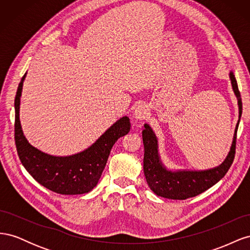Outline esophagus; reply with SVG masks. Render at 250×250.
<instances>
[{
  "label": "esophagus",
  "mask_w": 250,
  "mask_h": 250,
  "mask_svg": "<svg viewBox=\"0 0 250 250\" xmlns=\"http://www.w3.org/2000/svg\"><path fill=\"white\" fill-rule=\"evenodd\" d=\"M149 108L146 104H140L137 106V108L134 109L133 112V118L135 121H142L145 119L148 115Z\"/></svg>",
  "instance_id": "obj_1"
}]
</instances>
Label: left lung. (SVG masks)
<instances>
[{
    "label": "left lung",
    "mask_w": 250,
    "mask_h": 250,
    "mask_svg": "<svg viewBox=\"0 0 250 250\" xmlns=\"http://www.w3.org/2000/svg\"><path fill=\"white\" fill-rule=\"evenodd\" d=\"M229 79L239 106V120L234 129L233 139L229 152L224 162L215 168L200 171L193 170H169L166 168L158 152V141L149 124L144 125L142 131L144 143V175L154 194L164 198L185 200L195 197L208 188L216 185L224 177L233 162L236 152V139L239 122L242 115V100L238 88V83L233 73L229 72Z\"/></svg>",
    "instance_id": "left-lung-1"
}]
</instances>
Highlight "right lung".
<instances>
[{
  "label": "right lung",
  "instance_id": "right-lung-1",
  "mask_svg": "<svg viewBox=\"0 0 250 250\" xmlns=\"http://www.w3.org/2000/svg\"><path fill=\"white\" fill-rule=\"evenodd\" d=\"M25 78L26 74L20 82L14 100V139L22 166L37 183L57 194L79 195L90 192L102 175L112 146L119 138L129 132V118L123 117L118 120L93 145L79 153L66 156L44 153L33 147L21 130L20 104Z\"/></svg>",
  "mask_w": 250,
  "mask_h": 250
}]
</instances>
